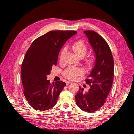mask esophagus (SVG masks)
Listing matches in <instances>:
<instances>
[{"instance_id":"34e87169","label":"esophagus","mask_w":134,"mask_h":134,"mask_svg":"<svg viewBox=\"0 0 134 134\" xmlns=\"http://www.w3.org/2000/svg\"><path fill=\"white\" fill-rule=\"evenodd\" d=\"M71 82H70V81H67V82H66V86H68L69 84H70Z\"/></svg>"}]
</instances>
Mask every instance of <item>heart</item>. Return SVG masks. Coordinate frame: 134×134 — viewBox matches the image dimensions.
Wrapping results in <instances>:
<instances>
[{
  "label": "heart",
  "mask_w": 134,
  "mask_h": 134,
  "mask_svg": "<svg viewBox=\"0 0 134 134\" xmlns=\"http://www.w3.org/2000/svg\"><path fill=\"white\" fill-rule=\"evenodd\" d=\"M71 49L74 51L76 55L79 56V58H83L86 54L88 47L85 43L82 41H77L74 42L71 45ZM66 49L65 48H63L61 51L60 53L59 59L60 62H62L63 60L64 55L65 53ZM96 62V58L94 55H90L88 56L87 58L84 59V64L86 65L88 67L91 68L93 65ZM83 74V70L82 69L76 68V67H69L66 70L64 71L63 72V75L68 79L70 80H75L79 76L82 75Z\"/></svg>",
  "instance_id": "obj_1"
}]
</instances>
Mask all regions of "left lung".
Returning a JSON list of instances; mask_svg holds the SVG:
<instances>
[{"mask_svg": "<svg viewBox=\"0 0 134 134\" xmlns=\"http://www.w3.org/2000/svg\"><path fill=\"white\" fill-rule=\"evenodd\" d=\"M84 33L95 53L96 63L88 76L90 78L86 79L91 88L84 93V89L79 87L75 101L82 110L92 113L105 103L111 91L114 74V61L110 48L102 36L94 31H84Z\"/></svg>", "mask_w": 134, "mask_h": 134, "instance_id": "8db88e82", "label": "left lung"}]
</instances>
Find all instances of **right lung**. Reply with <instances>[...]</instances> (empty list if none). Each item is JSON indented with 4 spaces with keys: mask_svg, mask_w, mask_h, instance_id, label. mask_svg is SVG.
Listing matches in <instances>:
<instances>
[{
    "mask_svg": "<svg viewBox=\"0 0 134 134\" xmlns=\"http://www.w3.org/2000/svg\"><path fill=\"white\" fill-rule=\"evenodd\" d=\"M75 31H52L36 38L26 52L21 68L23 94L28 102L37 110L54 107L66 86L58 81L50 83L47 76L56 65L61 48Z\"/></svg>",
    "mask_w": 134,
    "mask_h": 134,
    "instance_id": "right-lung-1",
    "label": "right lung"
}]
</instances>
